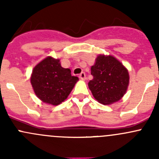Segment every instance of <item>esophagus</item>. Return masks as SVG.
<instances>
[{
  "label": "esophagus",
  "instance_id": "1",
  "mask_svg": "<svg viewBox=\"0 0 159 159\" xmlns=\"http://www.w3.org/2000/svg\"><path fill=\"white\" fill-rule=\"evenodd\" d=\"M79 78H80V79H81V80H85V78H86L85 73H84V72H81V73L79 75Z\"/></svg>",
  "mask_w": 159,
  "mask_h": 159
}]
</instances>
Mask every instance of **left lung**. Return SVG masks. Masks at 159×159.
Here are the masks:
<instances>
[{
	"mask_svg": "<svg viewBox=\"0 0 159 159\" xmlns=\"http://www.w3.org/2000/svg\"><path fill=\"white\" fill-rule=\"evenodd\" d=\"M93 79L89 88L94 98L102 105H111L124 96L129 84L127 68L111 55L100 54L91 68Z\"/></svg>",
	"mask_w": 159,
	"mask_h": 159,
	"instance_id": "1",
	"label": "left lung"
}]
</instances>
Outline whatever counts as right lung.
Returning <instances> with one entry per match:
<instances>
[{
  "mask_svg": "<svg viewBox=\"0 0 159 159\" xmlns=\"http://www.w3.org/2000/svg\"><path fill=\"white\" fill-rule=\"evenodd\" d=\"M78 81L69 68H64L60 60L47 57L32 70L30 83L35 94L44 103L57 105L69 95Z\"/></svg>",
  "mask_w": 159,
  "mask_h": 159,
  "instance_id": "add662e5",
  "label": "right lung"
}]
</instances>
